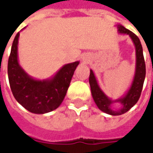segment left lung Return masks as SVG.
<instances>
[{"mask_svg":"<svg viewBox=\"0 0 153 153\" xmlns=\"http://www.w3.org/2000/svg\"><path fill=\"white\" fill-rule=\"evenodd\" d=\"M118 32L123 33L128 35L133 42L135 46V52H136V66H135V74L134 76L132 85L130 87L129 90L128 91L124 97L120 98L117 100H111L109 99L100 89L97 82V80L94 76L93 71L90 70L89 75V84L91 88L92 96L94 100L100 111L112 116H118L127 112L128 110L132 108L133 106L137 103L140 97L143 83H144L145 76H146V64H145L144 56H143V50L142 46L139 37L132 31L126 29L123 25H117ZM120 102L122 104V108L120 110L116 111L111 108L110 105L112 102Z\"/></svg>","mask_w":153,"mask_h":153,"instance_id":"left-lung-1","label":"left lung"}]
</instances>
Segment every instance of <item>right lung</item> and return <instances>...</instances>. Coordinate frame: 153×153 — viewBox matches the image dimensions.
<instances>
[{
	"label": "right lung",
	"instance_id": "add662e5",
	"mask_svg": "<svg viewBox=\"0 0 153 153\" xmlns=\"http://www.w3.org/2000/svg\"><path fill=\"white\" fill-rule=\"evenodd\" d=\"M19 37V32L13 40L7 64L11 90L16 100L29 111L36 114L50 112L60 105L79 62L64 65L51 79H33L18 61Z\"/></svg>",
	"mask_w": 153,
	"mask_h": 153
}]
</instances>
